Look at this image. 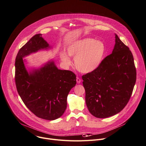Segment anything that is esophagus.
Wrapping results in <instances>:
<instances>
[{
    "mask_svg": "<svg viewBox=\"0 0 146 146\" xmlns=\"http://www.w3.org/2000/svg\"><path fill=\"white\" fill-rule=\"evenodd\" d=\"M76 81H77V84H80V83L81 82V79H80V78L77 77V78H76Z\"/></svg>",
    "mask_w": 146,
    "mask_h": 146,
    "instance_id": "obj_1",
    "label": "esophagus"
}]
</instances>
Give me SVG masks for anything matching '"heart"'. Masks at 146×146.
Segmentation results:
<instances>
[{"label": "heart", "mask_w": 146, "mask_h": 146, "mask_svg": "<svg viewBox=\"0 0 146 146\" xmlns=\"http://www.w3.org/2000/svg\"><path fill=\"white\" fill-rule=\"evenodd\" d=\"M65 50L69 56L75 57L76 69L82 73L87 74L100 66L106 53V46L102 40L86 38L71 42ZM67 55L61 53L60 59L65 66L69 67L71 65V60Z\"/></svg>", "instance_id": "b5f03b06"}]
</instances>
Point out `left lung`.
<instances>
[{
  "mask_svg": "<svg viewBox=\"0 0 146 146\" xmlns=\"http://www.w3.org/2000/svg\"><path fill=\"white\" fill-rule=\"evenodd\" d=\"M89 112L106 118L120 112L131 96L136 80L133 55L115 34L112 53L94 72L82 77Z\"/></svg>",
  "mask_w": 146,
  "mask_h": 146,
  "instance_id": "obj_1",
  "label": "left lung"
}]
</instances>
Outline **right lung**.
Masks as SVG:
<instances>
[{
	"label": "right lung",
	"instance_id": "obj_1",
	"mask_svg": "<svg viewBox=\"0 0 146 146\" xmlns=\"http://www.w3.org/2000/svg\"><path fill=\"white\" fill-rule=\"evenodd\" d=\"M50 48L42 34H36L20 48L15 63V84L21 99L35 116L47 120H56L64 114L68 95L76 84L75 74L58 69L53 61L28 72L23 58Z\"/></svg>",
	"mask_w": 146,
	"mask_h": 146
}]
</instances>
